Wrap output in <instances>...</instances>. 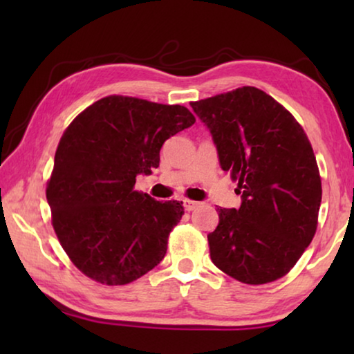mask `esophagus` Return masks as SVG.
Returning a JSON list of instances; mask_svg holds the SVG:
<instances>
[{
    "label": "esophagus",
    "mask_w": 354,
    "mask_h": 354,
    "mask_svg": "<svg viewBox=\"0 0 354 354\" xmlns=\"http://www.w3.org/2000/svg\"><path fill=\"white\" fill-rule=\"evenodd\" d=\"M183 205L185 207V211H194V209L200 206V203L198 201H192V200H183Z\"/></svg>",
    "instance_id": "1"
}]
</instances>
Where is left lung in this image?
Here are the masks:
<instances>
[{
	"instance_id": "1",
	"label": "left lung",
	"mask_w": 354,
	"mask_h": 354,
	"mask_svg": "<svg viewBox=\"0 0 354 354\" xmlns=\"http://www.w3.org/2000/svg\"><path fill=\"white\" fill-rule=\"evenodd\" d=\"M190 106L242 195L239 209H217L218 225L207 234L212 262L245 284L284 277L313 241L322 203L308 136L289 111L256 87Z\"/></svg>"
}]
</instances>
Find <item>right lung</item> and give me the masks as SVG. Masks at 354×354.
<instances>
[{
  "label": "right lung",
  "mask_w": 354,
  "mask_h": 354,
  "mask_svg": "<svg viewBox=\"0 0 354 354\" xmlns=\"http://www.w3.org/2000/svg\"><path fill=\"white\" fill-rule=\"evenodd\" d=\"M194 123L184 106L113 95L65 131L46 200L59 242L88 278L123 286L164 259L183 201H156L134 184L137 175L158 169L164 142Z\"/></svg>",
  "instance_id": "obj_1"
}]
</instances>
